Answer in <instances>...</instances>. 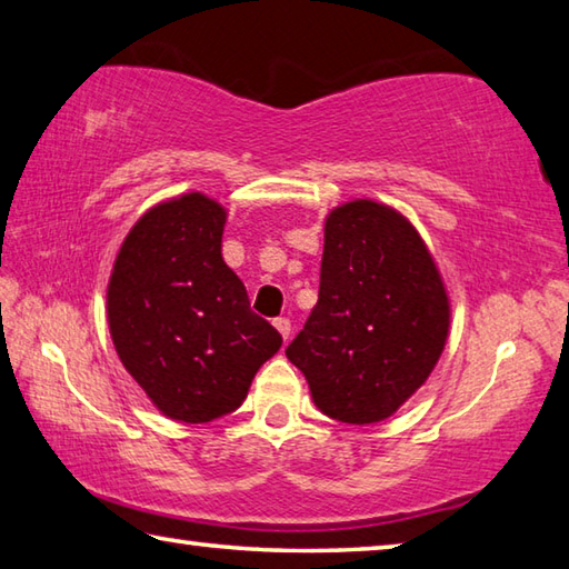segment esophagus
Masks as SVG:
<instances>
[{
  "label": "esophagus",
  "instance_id": "1",
  "mask_svg": "<svg viewBox=\"0 0 569 569\" xmlns=\"http://www.w3.org/2000/svg\"><path fill=\"white\" fill-rule=\"evenodd\" d=\"M273 326L278 328V333H281L288 340V336H291V320H288L286 316H281V318L273 320Z\"/></svg>",
  "mask_w": 569,
  "mask_h": 569
}]
</instances>
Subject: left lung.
<instances>
[{
    "label": "left lung",
    "instance_id": "obj_1",
    "mask_svg": "<svg viewBox=\"0 0 569 569\" xmlns=\"http://www.w3.org/2000/svg\"><path fill=\"white\" fill-rule=\"evenodd\" d=\"M448 326L446 286L418 231L358 199L326 219L318 303L286 356L326 416L366 426L426 383Z\"/></svg>",
    "mask_w": 569,
    "mask_h": 569
}]
</instances>
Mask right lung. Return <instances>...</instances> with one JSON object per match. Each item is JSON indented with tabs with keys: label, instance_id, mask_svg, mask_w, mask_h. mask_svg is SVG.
<instances>
[{
	"label": "right lung",
	"instance_id": "obj_1",
	"mask_svg": "<svg viewBox=\"0 0 569 569\" xmlns=\"http://www.w3.org/2000/svg\"><path fill=\"white\" fill-rule=\"evenodd\" d=\"M223 223L226 211L203 193L153 206L121 243L107 291L123 368L181 422L233 412L283 343L226 266Z\"/></svg>",
	"mask_w": 569,
	"mask_h": 569
}]
</instances>
